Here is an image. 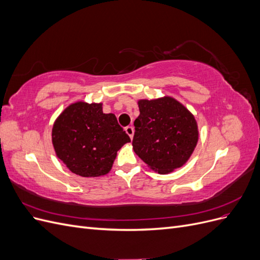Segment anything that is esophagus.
I'll list each match as a JSON object with an SVG mask.
<instances>
[{
	"label": "esophagus",
	"mask_w": 260,
	"mask_h": 260,
	"mask_svg": "<svg viewBox=\"0 0 260 260\" xmlns=\"http://www.w3.org/2000/svg\"><path fill=\"white\" fill-rule=\"evenodd\" d=\"M125 133L130 137V139L132 140L133 139V135H135V129H133V127H131V125H129V127H125Z\"/></svg>",
	"instance_id": "1"
}]
</instances>
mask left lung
<instances>
[{
    "instance_id": "8db88e82",
    "label": "left lung",
    "mask_w": 260,
    "mask_h": 260,
    "mask_svg": "<svg viewBox=\"0 0 260 260\" xmlns=\"http://www.w3.org/2000/svg\"><path fill=\"white\" fill-rule=\"evenodd\" d=\"M133 151L148 168L161 175L182 167L199 141L194 115L171 96L139 100Z\"/></svg>"
}]
</instances>
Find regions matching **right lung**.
<instances>
[{"instance_id":"add662e5","label":"right lung","mask_w":260,"mask_h":260,"mask_svg":"<svg viewBox=\"0 0 260 260\" xmlns=\"http://www.w3.org/2000/svg\"><path fill=\"white\" fill-rule=\"evenodd\" d=\"M102 103L78 101L54 121L52 143L56 156L74 174L98 178L111 171L117 152L131 142L114 114Z\"/></svg>"}]
</instances>
